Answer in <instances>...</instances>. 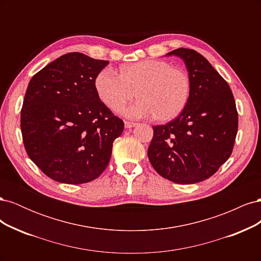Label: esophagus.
<instances>
[{
	"mask_svg": "<svg viewBox=\"0 0 261 261\" xmlns=\"http://www.w3.org/2000/svg\"><path fill=\"white\" fill-rule=\"evenodd\" d=\"M124 124H125V127H126V128H132V127H134V126L137 125V123L129 122V121H125Z\"/></svg>",
	"mask_w": 261,
	"mask_h": 261,
	"instance_id": "34e87169",
	"label": "esophagus"
}]
</instances>
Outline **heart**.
<instances>
[{
    "label": "heart",
    "mask_w": 261,
    "mask_h": 261,
    "mask_svg": "<svg viewBox=\"0 0 261 261\" xmlns=\"http://www.w3.org/2000/svg\"><path fill=\"white\" fill-rule=\"evenodd\" d=\"M102 102L113 111L120 110L135 94V103L123 110L129 117H150L169 122L185 109L191 96V80L184 69L162 60L134 62L121 67V75L106 67L94 81Z\"/></svg>",
    "instance_id": "b5f03b06"
}]
</instances>
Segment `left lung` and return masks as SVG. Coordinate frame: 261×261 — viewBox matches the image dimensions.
Listing matches in <instances>:
<instances>
[{"label":"left lung","instance_id":"8db88e82","mask_svg":"<svg viewBox=\"0 0 261 261\" xmlns=\"http://www.w3.org/2000/svg\"><path fill=\"white\" fill-rule=\"evenodd\" d=\"M167 55L185 62L191 96L176 118L153 126L148 158L162 177L177 184H195L212 176L230 158L239 113L230 86L206 58L184 48Z\"/></svg>","mask_w":261,"mask_h":261}]
</instances>
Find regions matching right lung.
Returning <instances> with one entry per match:
<instances>
[{
  "instance_id": "1",
  "label": "right lung",
  "mask_w": 261,
  "mask_h": 261,
  "mask_svg": "<svg viewBox=\"0 0 261 261\" xmlns=\"http://www.w3.org/2000/svg\"><path fill=\"white\" fill-rule=\"evenodd\" d=\"M108 61L62 55L31 78L20 111L27 154L44 174L65 184L96 179L108 167L124 122L94 86Z\"/></svg>"
}]
</instances>
